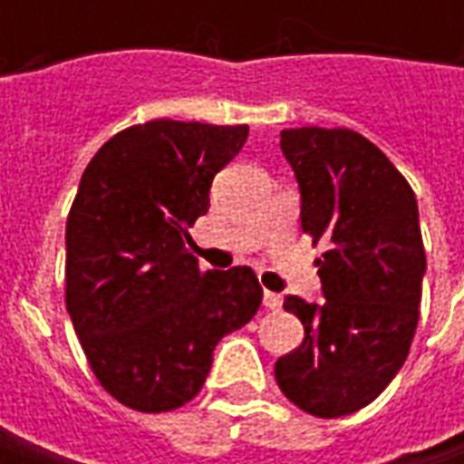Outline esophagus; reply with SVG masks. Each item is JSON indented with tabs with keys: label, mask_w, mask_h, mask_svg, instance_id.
<instances>
[{
	"label": "esophagus",
	"mask_w": 464,
	"mask_h": 464,
	"mask_svg": "<svg viewBox=\"0 0 464 464\" xmlns=\"http://www.w3.org/2000/svg\"><path fill=\"white\" fill-rule=\"evenodd\" d=\"M263 305H266L268 311H278V308L283 305V298L278 295V293L266 291V293H263Z\"/></svg>",
	"instance_id": "34e87169"
}]
</instances>
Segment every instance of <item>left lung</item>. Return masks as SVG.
I'll list each match as a JSON object with an SVG mask.
<instances>
[{
    "instance_id": "left-lung-1",
    "label": "left lung",
    "mask_w": 464,
    "mask_h": 464,
    "mask_svg": "<svg viewBox=\"0 0 464 464\" xmlns=\"http://www.w3.org/2000/svg\"><path fill=\"white\" fill-rule=\"evenodd\" d=\"M301 188V226L313 243L325 301L285 295L305 328L301 348L276 362L283 395L315 418L370 405L408 358L425 276L418 201L405 176L365 136L303 126L281 131Z\"/></svg>"
}]
</instances>
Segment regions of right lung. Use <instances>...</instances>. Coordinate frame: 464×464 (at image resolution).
<instances>
[{
  "mask_svg": "<svg viewBox=\"0 0 464 464\" xmlns=\"http://www.w3.org/2000/svg\"><path fill=\"white\" fill-rule=\"evenodd\" d=\"M248 126L156 121L123 129L86 166L66 218V311L104 390L139 412L201 392L223 335L251 321L248 266L201 271L188 228Z\"/></svg>",
  "mask_w": 464,
  "mask_h": 464,
  "instance_id": "right-lung-1",
  "label": "right lung"
}]
</instances>
